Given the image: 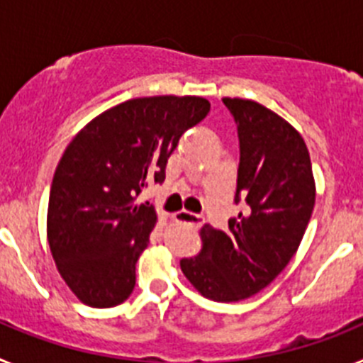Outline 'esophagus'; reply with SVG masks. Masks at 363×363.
<instances>
[{
    "label": "esophagus",
    "mask_w": 363,
    "mask_h": 363,
    "mask_svg": "<svg viewBox=\"0 0 363 363\" xmlns=\"http://www.w3.org/2000/svg\"><path fill=\"white\" fill-rule=\"evenodd\" d=\"M174 220L178 223H187V225L194 227V229H198V227H201L205 223V218L201 214L191 213V211H178L174 214Z\"/></svg>",
    "instance_id": "34e87169"
}]
</instances>
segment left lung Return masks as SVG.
Returning <instances> with one entry per match:
<instances>
[{
  "label": "left lung",
  "mask_w": 363,
  "mask_h": 363,
  "mask_svg": "<svg viewBox=\"0 0 363 363\" xmlns=\"http://www.w3.org/2000/svg\"><path fill=\"white\" fill-rule=\"evenodd\" d=\"M240 140L236 205L223 233L201 229L200 255L179 262L205 298L238 301L259 293L287 267L314 209V178L303 138L251 99L223 98Z\"/></svg>",
  "instance_id": "left-lung-1"
}]
</instances>
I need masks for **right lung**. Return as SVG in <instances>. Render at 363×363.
I'll return each instance as SVG.
<instances>
[{"label": "right lung", "instance_id": "add662e5", "mask_svg": "<svg viewBox=\"0 0 363 363\" xmlns=\"http://www.w3.org/2000/svg\"><path fill=\"white\" fill-rule=\"evenodd\" d=\"M211 104L198 96L129 99L85 125L50 185L47 238L57 271L83 303L114 307L136 285V262L156 225L154 205H134L163 184L167 160Z\"/></svg>", "mask_w": 363, "mask_h": 363}]
</instances>
